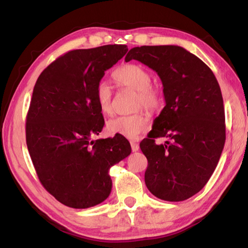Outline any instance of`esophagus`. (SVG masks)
<instances>
[{"label": "esophagus", "mask_w": 248, "mask_h": 248, "mask_svg": "<svg viewBox=\"0 0 248 248\" xmlns=\"http://www.w3.org/2000/svg\"><path fill=\"white\" fill-rule=\"evenodd\" d=\"M130 144H131V149H132L133 152H137V151H139L140 146H139V143H138V142L131 141V142H130Z\"/></svg>", "instance_id": "1"}]
</instances>
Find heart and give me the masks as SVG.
I'll use <instances>...</instances> for the list:
<instances>
[{"label": "heart", "instance_id": "1", "mask_svg": "<svg viewBox=\"0 0 248 248\" xmlns=\"http://www.w3.org/2000/svg\"><path fill=\"white\" fill-rule=\"evenodd\" d=\"M114 78L120 85L138 92V108L144 107L151 111L157 110L162 104V96L156 87L152 86V75L139 64H124L114 72ZM114 92L108 82L99 81L95 89V99L104 115L112 112ZM150 128V118L144 112L130 116H118L108 121L107 131L112 136L136 140Z\"/></svg>", "mask_w": 248, "mask_h": 248}]
</instances>
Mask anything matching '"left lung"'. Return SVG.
Wrapping results in <instances>:
<instances>
[{"instance_id":"8db88e82","label":"left lung","mask_w":248,"mask_h":248,"mask_svg":"<svg viewBox=\"0 0 248 248\" xmlns=\"http://www.w3.org/2000/svg\"><path fill=\"white\" fill-rule=\"evenodd\" d=\"M138 60L161 78L165 107L140 148L148 158V189L166 201H183L199 192L215 171L225 142L221 89L211 69L178 46L132 48L125 62ZM171 142L158 146L156 137Z\"/></svg>"}]
</instances>
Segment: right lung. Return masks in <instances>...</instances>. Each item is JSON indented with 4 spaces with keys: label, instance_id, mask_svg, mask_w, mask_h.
I'll return each mask as SVG.
<instances>
[{
    "label": "right lung",
    "instance_id": "add662e5",
    "mask_svg": "<svg viewBox=\"0 0 248 248\" xmlns=\"http://www.w3.org/2000/svg\"><path fill=\"white\" fill-rule=\"evenodd\" d=\"M128 51L106 45L64 53L35 84L26 117V143L40 183L59 202L86 209L111 191L108 171L131 153L120 136L93 140L105 124L95 89Z\"/></svg>",
    "mask_w": 248,
    "mask_h": 248
}]
</instances>
